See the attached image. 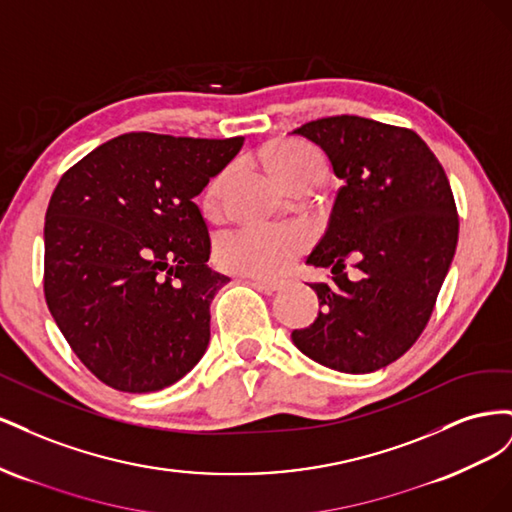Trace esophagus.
Here are the masks:
<instances>
[{
	"label": "esophagus",
	"instance_id": "1",
	"mask_svg": "<svg viewBox=\"0 0 512 512\" xmlns=\"http://www.w3.org/2000/svg\"><path fill=\"white\" fill-rule=\"evenodd\" d=\"M252 282L260 288V290H265V292H277V290H282L284 286H286V282L284 280H269V277H252Z\"/></svg>",
	"mask_w": 512,
	"mask_h": 512
}]
</instances>
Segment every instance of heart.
I'll list each match as a JSON object with an SVG mask.
<instances>
[{
    "mask_svg": "<svg viewBox=\"0 0 512 512\" xmlns=\"http://www.w3.org/2000/svg\"><path fill=\"white\" fill-rule=\"evenodd\" d=\"M324 164L320 153L305 143H284L273 153V166L284 181L301 170ZM224 179L226 173L215 175L200 198L207 215H220L224 207ZM314 241V230L301 222L275 224H241L226 230L218 239V260L222 267L254 277L284 275Z\"/></svg>",
    "mask_w": 512,
    "mask_h": 512,
    "instance_id": "1",
    "label": "heart"
}]
</instances>
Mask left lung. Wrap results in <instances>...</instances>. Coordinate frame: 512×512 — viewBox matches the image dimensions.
I'll use <instances>...</instances> for the list:
<instances>
[{"label": "left lung", "mask_w": 512, "mask_h": 512, "mask_svg": "<svg viewBox=\"0 0 512 512\" xmlns=\"http://www.w3.org/2000/svg\"><path fill=\"white\" fill-rule=\"evenodd\" d=\"M292 134L322 147L346 181L327 232L307 256L335 275L312 284L322 309L314 324L292 331V342L324 367L369 374L408 352L431 318L459 235L451 183L408 128L335 115ZM350 255L364 273L359 283L336 273Z\"/></svg>", "instance_id": "obj_1"}]
</instances>
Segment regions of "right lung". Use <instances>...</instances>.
Here are the masks:
<instances>
[{
    "instance_id": "add662e5",
    "label": "right lung",
    "mask_w": 512,
    "mask_h": 512,
    "mask_svg": "<svg viewBox=\"0 0 512 512\" xmlns=\"http://www.w3.org/2000/svg\"><path fill=\"white\" fill-rule=\"evenodd\" d=\"M243 141L128 132L61 175L44 220V299L111 389H166L205 354L209 307L228 277L207 267L194 196Z\"/></svg>"
}]
</instances>
